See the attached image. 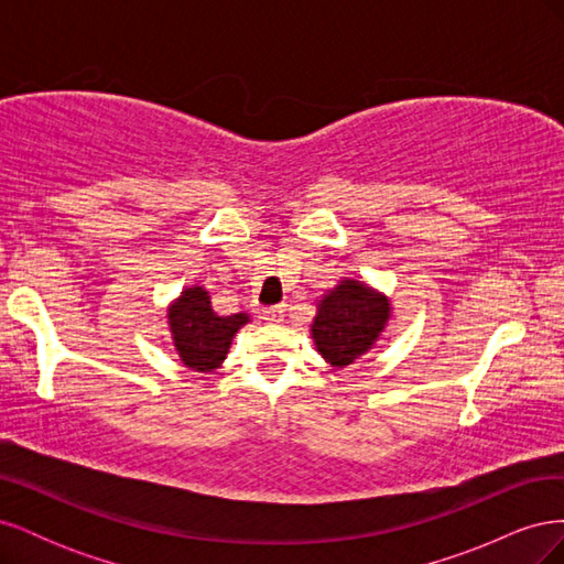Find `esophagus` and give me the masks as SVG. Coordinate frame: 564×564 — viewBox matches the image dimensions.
I'll return each instance as SVG.
<instances>
[{
  "label": "esophagus",
  "mask_w": 564,
  "mask_h": 564,
  "mask_svg": "<svg viewBox=\"0 0 564 564\" xmlns=\"http://www.w3.org/2000/svg\"><path fill=\"white\" fill-rule=\"evenodd\" d=\"M284 313H286V305L280 303V305H270V308H263L261 317L268 322H280L284 317Z\"/></svg>",
  "instance_id": "1"
}]
</instances>
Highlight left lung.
<instances>
[{
	"mask_svg": "<svg viewBox=\"0 0 564 564\" xmlns=\"http://www.w3.org/2000/svg\"><path fill=\"white\" fill-rule=\"evenodd\" d=\"M390 317V303L371 286L344 280L317 305L313 338L332 367H348L373 346Z\"/></svg>",
	"mask_w": 564,
	"mask_h": 564,
	"instance_id": "8db88e82",
	"label": "left lung"
}]
</instances>
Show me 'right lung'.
I'll list each match as a JSON object with an SVG mask.
<instances>
[{
	"label": "right lung",
	"mask_w": 564,
	"mask_h": 564,
	"mask_svg": "<svg viewBox=\"0 0 564 564\" xmlns=\"http://www.w3.org/2000/svg\"><path fill=\"white\" fill-rule=\"evenodd\" d=\"M249 322L247 313L220 317L214 313L209 292L202 286L185 289L169 308L174 346L185 367L195 371H214L226 360L230 340L237 329Z\"/></svg>",
	"instance_id": "add662e5"
}]
</instances>
